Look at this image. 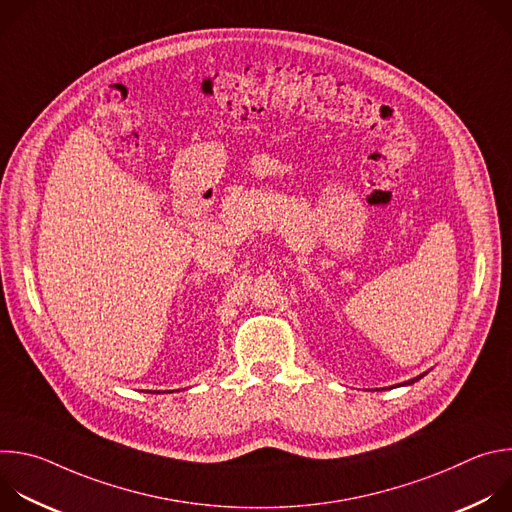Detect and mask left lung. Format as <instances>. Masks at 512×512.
Masks as SVG:
<instances>
[{
    "instance_id": "1",
    "label": "left lung",
    "mask_w": 512,
    "mask_h": 512,
    "mask_svg": "<svg viewBox=\"0 0 512 512\" xmlns=\"http://www.w3.org/2000/svg\"><path fill=\"white\" fill-rule=\"evenodd\" d=\"M421 377H425V373H423V375H419V377H415V379H411V381H405V383H401V385H413V383H415V381H419Z\"/></svg>"
}]
</instances>
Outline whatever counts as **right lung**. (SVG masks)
<instances>
[{"instance_id":"right-lung-1","label":"right lung","mask_w":512,"mask_h":512,"mask_svg":"<svg viewBox=\"0 0 512 512\" xmlns=\"http://www.w3.org/2000/svg\"><path fill=\"white\" fill-rule=\"evenodd\" d=\"M154 393H160V391H154Z\"/></svg>"}]
</instances>
